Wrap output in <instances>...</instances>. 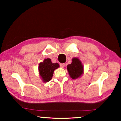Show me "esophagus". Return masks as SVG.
<instances>
[{
	"label": "esophagus",
	"instance_id": "34e87169",
	"mask_svg": "<svg viewBox=\"0 0 121 121\" xmlns=\"http://www.w3.org/2000/svg\"><path fill=\"white\" fill-rule=\"evenodd\" d=\"M60 65L61 68H64V67L65 66V63H60Z\"/></svg>",
	"mask_w": 121,
	"mask_h": 121
}]
</instances>
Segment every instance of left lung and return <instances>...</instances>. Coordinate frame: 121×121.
<instances>
[{
	"label": "left lung",
	"mask_w": 121,
	"mask_h": 121,
	"mask_svg": "<svg viewBox=\"0 0 121 121\" xmlns=\"http://www.w3.org/2000/svg\"><path fill=\"white\" fill-rule=\"evenodd\" d=\"M67 69L70 77L73 79L80 78L84 72L83 65L78 58L72 59L71 64L68 65Z\"/></svg>",
	"instance_id": "left-lung-1"
}]
</instances>
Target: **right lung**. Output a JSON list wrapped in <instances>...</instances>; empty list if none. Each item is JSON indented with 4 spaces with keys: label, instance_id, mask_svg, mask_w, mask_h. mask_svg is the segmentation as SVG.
Listing matches in <instances>:
<instances>
[{
    "label": "right lung",
    "instance_id": "right-lung-1",
    "mask_svg": "<svg viewBox=\"0 0 121 121\" xmlns=\"http://www.w3.org/2000/svg\"><path fill=\"white\" fill-rule=\"evenodd\" d=\"M60 67L58 63H52L51 59H45L43 62L39 63V73L40 78L44 82H47L52 78L54 71Z\"/></svg>",
    "mask_w": 121,
    "mask_h": 121
}]
</instances>
